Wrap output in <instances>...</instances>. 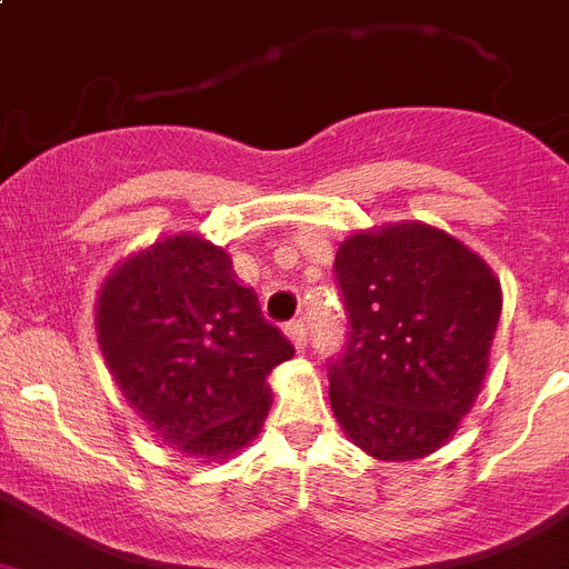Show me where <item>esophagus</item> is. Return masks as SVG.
Returning a JSON list of instances; mask_svg holds the SVG:
<instances>
[{"mask_svg":"<svg viewBox=\"0 0 569 569\" xmlns=\"http://www.w3.org/2000/svg\"><path fill=\"white\" fill-rule=\"evenodd\" d=\"M286 336H289V341L295 343V350H303L307 347V323L303 321H292L289 327H286Z\"/></svg>","mask_w":569,"mask_h":569,"instance_id":"1","label":"esophagus"}]
</instances>
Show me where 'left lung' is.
Segmentation results:
<instances>
[{"label":"left lung","instance_id":"8db88e82","mask_svg":"<svg viewBox=\"0 0 569 569\" xmlns=\"http://www.w3.org/2000/svg\"><path fill=\"white\" fill-rule=\"evenodd\" d=\"M350 341L329 365L341 431L376 460H419L475 408L503 309L495 271L425 222L352 233L336 254Z\"/></svg>","mask_w":569,"mask_h":569}]
</instances>
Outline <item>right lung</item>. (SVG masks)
<instances>
[{
  "instance_id": "1",
  "label": "right lung",
  "mask_w": 569,
  "mask_h": 569,
  "mask_svg": "<svg viewBox=\"0 0 569 569\" xmlns=\"http://www.w3.org/2000/svg\"><path fill=\"white\" fill-rule=\"evenodd\" d=\"M114 385L152 437L202 462L228 460L269 417V373L295 356L202 233L164 237L118 262L94 307Z\"/></svg>"
}]
</instances>
